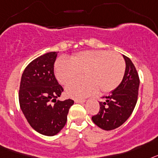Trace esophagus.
<instances>
[{"mask_svg": "<svg viewBox=\"0 0 158 158\" xmlns=\"http://www.w3.org/2000/svg\"><path fill=\"white\" fill-rule=\"evenodd\" d=\"M75 102H76V103H83V102H86V100H84V99H75Z\"/></svg>", "mask_w": 158, "mask_h": 158, "instance_id": "esophagus-1", "label": "esophagus"}]
</instances>
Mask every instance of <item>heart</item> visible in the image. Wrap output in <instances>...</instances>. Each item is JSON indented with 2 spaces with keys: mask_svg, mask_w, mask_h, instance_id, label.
<instances>
[{
  "mask_svg": "<svg viewBox=\"0 0 158 158\" xmlns=\"http://www.w3.org/2000/svg\"><path fill=\"white\" fill-rule=\"evenodd\" d=\"M55 75L62 84H66L81 73L86 78L76 79L66 87L67 95L83 98L98 91L107 93L118 87L124 77L126 64L118 53L107 50L84 51L69 60L59 59L55 64Z\"/></svg>",
  "mask_w": 158,
  "mask_h": 158,
  "instance_id": "obj_1",
  "label": "heart"
}]
</instances>
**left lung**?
<instances>
[{"label":"left lung","instance_id":"8db88e82","mask_svg":"<svg viewBox=\"0 0 158 158\" xmlns=\"http://www.w3.org/2000/svg\"><path fill=\"white\" fill-rule=\"evenodd\" d=\"M123 56L126 62L123 80L117 88L106 96L105 102H99V112L91 118L93 123L102 130H112L122 126L130 118L137 103L138 74L132 61Z\"/></svg>","mask_w":158,"mask_h":158}]
</instances>
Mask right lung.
Masks as SVG:
<instances>
[{"label":"right lung","mask_w":158,"mask_h":158,"mask_svg":"<svg viewBox=\"0 0 158 158\" xmlns=\"http://www.w3.org/2000/svg\"><path fill=\"white\" fill-rule=\"evenodd\" d=\"M57 52L46 53L32 60L24 69L20 80V109L34 130L54 136L65 126L74 101L57 100L64 91L54 75Z\"/></svg>","instance_id":"add662e5"}]
</instances>
